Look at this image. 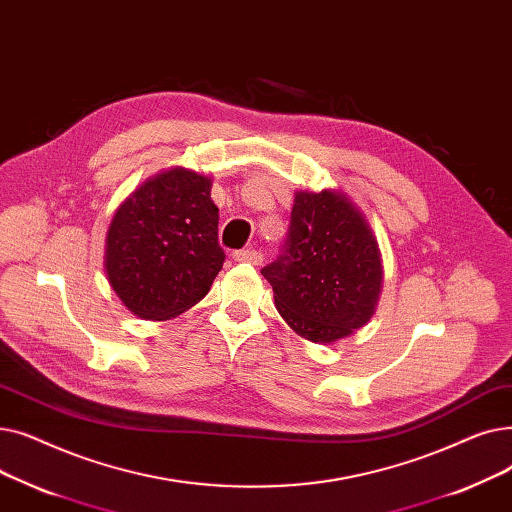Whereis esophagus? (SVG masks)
<instances>
[{"label": "esophagus", "instance_id": "obj_1", "mask_svg": "<svg viewBox=\"0 0 512 512\" xmlns=\"http://www.w3.org/2000/svg\"><path fill=\"white\" fill-rule=\"evenodd\" d=\"M235 262H250V264H260L262 262V254L258 250H239L233 254Z\"/></svg>", "mask_w": 512, "mask_h": 512}]
</instances>
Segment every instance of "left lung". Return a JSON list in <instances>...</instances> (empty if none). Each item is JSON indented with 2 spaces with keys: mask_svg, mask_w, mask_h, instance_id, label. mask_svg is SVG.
Wrapping results in <instances>:
<instances>
[{
  "mask_svg": "<svg viewBox=\"0 0 512 512\" xmlns=\"http://www.w3.org/2000/svg\"><path fill=\"white\" fill-rule=\"evenodd\" d=\"M262 275L291 329L308 342L333 344L371 321L383 258L367 216L344 191L300 189L285 250Z\"/></svg>",
  "mask_w": 512,
  "mask_h": 512,
  "instance_id": "8db88e82",
  "label": "left lung"
}]
</instances>
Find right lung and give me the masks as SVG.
I'll list each match as a JSON object with an SVG mask.
<instances>
[{
    "mask_svg": "<svg viewBox=\"0 0 512 512\" xmlns=\"http://www.w3.org/2000/svg\"><path fill=\"white\" fill-rule=\"evenodd\" d=\"M212 179L185 166L143 181L112 216L104 271L123 306L170 321L196 306L223 269Z\"/></svg>",
    "mask_w": 512,
    "mask_h": 512,
    "instance_id": "right-lung-1",
    "label": "right lung"
}]
</instances>
